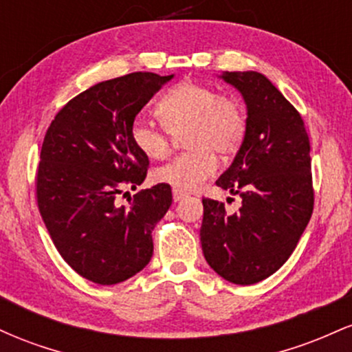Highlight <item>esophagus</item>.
Returning <instances> with one entry per match:
<instances>
[{"label": "esophagus", "instance_id": "34e87169", "mask_svg": "<svg viewBox=\"0 0 352 352\" xmlns=\"http://www.w3.org/2000/svg\"><path fill=\"white\" fill-rule=\"evenodd\" d=\"M188 193L187 192H184V190H177V188H173V200L175 201H180V200H184L185 197H187Z\"/></svg>", "mask_w": 352, "mask_h": 352}]
</instances>
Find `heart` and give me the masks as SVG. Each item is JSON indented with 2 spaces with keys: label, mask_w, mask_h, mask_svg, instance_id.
Wrapping results in <instances>:
<instances>
[{
  "label": "heart",
  "mask_w": 352,
  "mask_h": 352,
  "mask_svg": "<svg viewBox=\"0 0 352 352\" xmlns=\"http://www.w3.org/2000/svg\"><path fill=\"white\" fill-rule=\"evenodd\" d=\"M155 112L164 127L135 119L131 125V140L147 159L160 160L172 151V134L187 131L185 145L192 151L153 172V180L177 190H195L215 175V153L233 155L245 140L246 116L241 104L205 84H179L157 102Z\"/></svg>",
  "instance_id": "1"
}]
</instances>
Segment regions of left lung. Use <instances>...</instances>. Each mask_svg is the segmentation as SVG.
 Listing matches in <instances>:
<instances>
[{"label": "left lung", "instance_id": "obj_1", "mask_svg": "<svg viewBox=\"0 0 352 352\" xmlns=\"http://www.w3.org/2000/svg\"><path fill=\"white\" fill-rule=\"evenodd\" d=\"M246 104V135L218 187L241 197L225 204L204 199L200 241L204 256L221 278L254 285L292 256L314 205L309 137L300 112L254 71L223 72Z\"/></svg>", "mask_w": 352, "mask_h": 352}]
</instances>
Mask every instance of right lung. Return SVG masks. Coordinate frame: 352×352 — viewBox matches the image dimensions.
I'll use <instances>...</instances> for the list:
<instances>
[{
  "instance_id": "obj_1",
  "label": "right lung",
  "mask_w": 352,
  "mask_h": 352,
  "mask_svg": "<svg viewBox=\"0 0 352 352\" xmlns=\"http://www.w3.org/2000/svg\"><path fill=\"white\" fill-rule=\"evenodd\" d=\"M173 78L132 72L96 84L56 114L41 147L36 197L52 243L86 280L116 285L145 268L152 230L172 205L170 185L140 190L117 205L125 187L145 180L148 159L131 140V125Z\"/></svg>"
}]
</instances>
